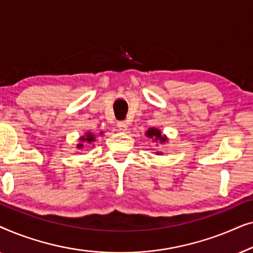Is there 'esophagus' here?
I'll return each instance as SVG.
<instances>
[{
	"instance_id": "obj_1",
	"label": "esophagus",
	"mask_w": 253,
	"mask_h": 253,
	"mask_svg": "<svg viewBox=\"0 0 253 253\" xmlns=\"http://www.w3.org/2000/svg\"><path fill=\"white\" fill-rule=\"evenodd\" d=\"M117 127H119V130L122 131V132H126L129 126H127V122H126V121H122V122L117 123Z\"/></svg>"
}]
</instances>
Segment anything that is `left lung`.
<instances>
[{"label": "left lung", "instance_id": "left-lung-1", "mask_svg": "<svg viewBox=\"0 0 253 253\" xmlns=\"http://www.w3.org/2000/svg\"><path fill=\"white\" fill-rule=\"evenodd\" d=\"M146 137L150 138L155 143H159L160 145H165L166 143H168V137L166 136V134L162 133V131L160 129H158V127H150L146 132ZM162 152H157V155H161Z\"/></svg>", "mask_w": 253, "mask_h": 253}]
</instances>
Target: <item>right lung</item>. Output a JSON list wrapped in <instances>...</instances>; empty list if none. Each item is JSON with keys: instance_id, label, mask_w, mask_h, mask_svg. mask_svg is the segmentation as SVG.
Instances as JSON below:
<instances>
[{"instance_id": "1", "label": "right lung", "mask_w": 253, "mask_h": 253, "mask_svg": "<svg viewBox=\"0 0 253 253\" xmlns=\"http://www.w3.org/2000/svg\"><path fill=\"white\" fill-rule=\"evenodd\" d=\"M100 134H102V132H100ZM95 138L96 136L91 131H86V132L83 134L82 137H79V144H77V148H84V146H89L92 143H94L95 141Z\"/></svg>"}]
</instances>
